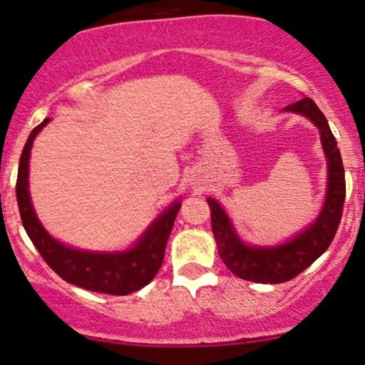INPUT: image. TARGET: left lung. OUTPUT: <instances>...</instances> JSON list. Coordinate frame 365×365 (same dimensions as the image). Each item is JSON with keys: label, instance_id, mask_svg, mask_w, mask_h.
<instances>
[{"label": "left lung", "instance_id": "left-lung-1", "mask_svg": "<svg viewBox=\"0 0 365 365\" xmlns=\"http://www.w3.org/2000/svg\"><path fill=\"white\" fill-rule=\"evenodd\" d=\"M284 111L299 113L319 128L322 149L328 161V190L319 216L304 232L292 240L276 247L247 245L240 240L225 209L215 199H207L211 207V226L217 252L230 271L238 278L254 283H283L307 269L319 255L328 250L340 226L345 202V170L340 149L331 132L328 120L311 98L284 108Z\"/></svg>", "mask_w": 365, "mask_h": 365}]
</instances>
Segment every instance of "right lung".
<instances>
[{
  "instance_id": "right-lung-1",
  "label": "right lung",
  "mask_w": 365,
  "mask_h": 365,
  "mask_svg": "<svg viewBox=\"0 0 365 365\" xmlns=\"http://www.w3.org/2000/svg\"><path fill=\"white\" fill-rule=\"evenodd\" d=\"M49 118L37 125L25 142L20 156L19 177H16V202L20 217L29 238L49 267L65 282L77 284L91 292L108 293V295H128L140 290L153 282L165 259L166 242H168L175 217L182 202L175 200L161 212L154 223L144 232L132 249L123 252H91L68 247L54 240L37 220L29 194V158L37 133L48 125Z\"/></svg>"
}]
</instances>
